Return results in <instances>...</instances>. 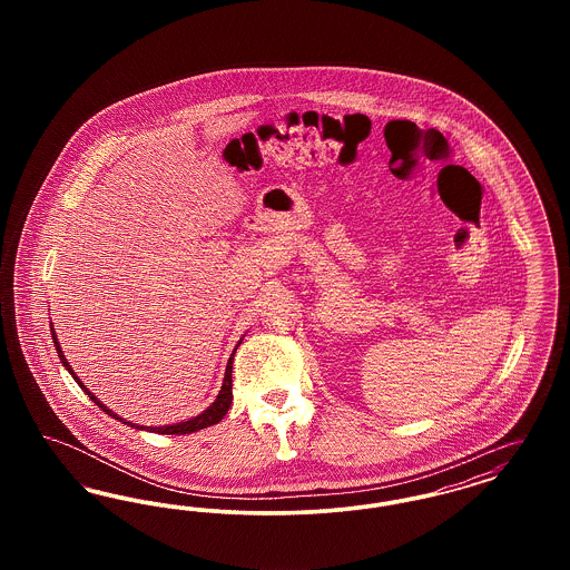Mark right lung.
I'll return each mask as SVG.
<instances>
[{"label": "right lung", "instance_id": "obj_1", "mask_svg": "<svg viewBox=\"0 0 570 570\" xmlns=\"http://www.w3.org/2000/svg\"><path fill=\"white\" fill-rule=\"evenodd\" d=\"M51 335H53L55 342V351H57V356H59V361L63 363V367L70 372V376L77 380V384L81 386L82 391L89 395V400L96 404L98 407H102V412H107L109 416L112 419H117V421H121V423H126V425H130V428H135V430H145L142 425H135V423H130V421H126V419H121V416H117L112 410L105 406L85 384H82V380L75 374V370L70 367V363L66 361V356H63V351H61V346H59V342H57V335H55L53 325H51ZM242 344V342H239ZM239 344L235 346V351L239 348ZM235 351L230 354V358H228V365H226V372H224V382H222V389H219V393H217L216 402L212 404V406L207 407V410H203L198 416H194V419H188V421H181V423H175V425H163V428H151V430H147V432H158V434H175V435H184L191 434V432H198V430H205V428H209V425H216L219 423L222 419H224V414L228 412V407L233 404V356H235Z\"/></svg>", "mask_w": 570, "mask_h": 570}]
</instances>
